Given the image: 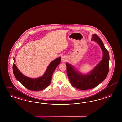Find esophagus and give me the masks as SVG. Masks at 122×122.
Segmentation results:
<instances>
[{"mask_svg": "<svg viewBox=\"0 0 122 122\" xmlns=\"http://www.w3.org/2000/svg\"><path fill=\"white\" fill-rule=\"evenodd\" d=\"M62 58V60H63V61H65V60H66V57H65V56H63Z\"/></svg>", "mask_w": 122, "mask_h": 122, "instance_id": "obj_1", "label": "esophagus"}]
</instances>
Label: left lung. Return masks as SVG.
Instances as JSON below:
<instances>
[{"label":"left lung","mask_w":122,"mask_h":122,"mask_svg":"<svg viewBox=\"0 0 122 122\" xmlns=\"http://www.w3.org/2000/svg\"><path fill=\"white\" fill-rule=\"evenodd\" d=\"M91 41L99 45L103 56L92 70L88 74H83L74 68L73 66L66 63V72L71 85L76 89L86 90L92 89L99 85L106 78L109 70L110 56L102 40L97 35L93 34Z\"/></svg>","instance_id":"1"}]
</instances>
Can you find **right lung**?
I'll use <instances>...</instances> for the list:
<instances>
[{
    "mask_svg": "<svg viewBox=\"0 0 122 122\" xmlns=\"http://www.w3.org/2000/svg\"><path fill=\"white\" fill-rule=\"evenodd\" d=\"M15 61L14 57H13ZM61 57L58 58L51 62L43 76L37 78L27 77L19 70L15 63L13 65V72L15 78L27 89L33 91H39L46 89L50 85L52 76L56 68L61 62Z\"/></svg>",
    "mask_w": 122,
    "mask_h": 122,
    "instance_id": "obj_1",
    "label": "right lung"
}]
</instances>
